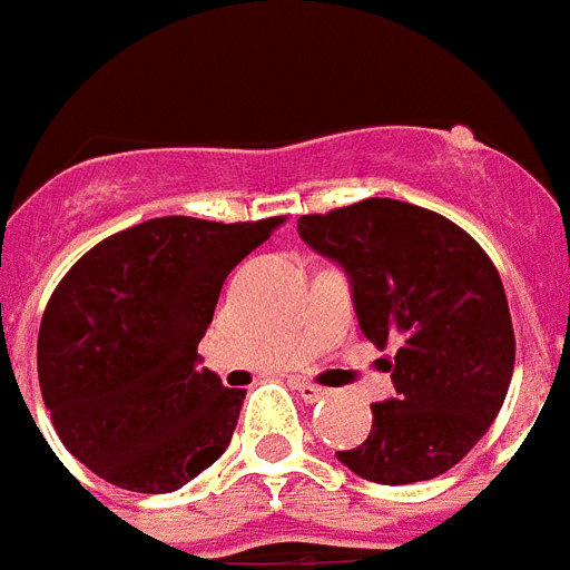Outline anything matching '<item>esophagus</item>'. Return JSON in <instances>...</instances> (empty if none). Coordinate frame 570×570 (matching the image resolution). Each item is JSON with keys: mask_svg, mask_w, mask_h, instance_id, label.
<instances>
[{"mask_svg": "<svg viewBox=\"0 0 570 570\" xmlns=\"http://www.w3.org/2000/svg\"><path fill=\"white\" fill-rule=\"evenodd\" d=\"M291 385H294V391H297L299 397L306 400V403H314V400L326 397V389H321V385H314V382H306V380H291Z\"/></svg>", "mask_w": 570, "mask_h": 570, "instance_id": "esophagus-1", "label": "esophagus"}]
</instances>
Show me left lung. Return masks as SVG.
<instances>
[{
	"label": "left lung",
	"instance_id": "left-lung-1",
	"mask_svg": "<svg viewBox=\"0 0 570 570\" xmlns=\"http://www.w3.org/2000/svg\"><path fill=\"white\" fill-rule=\"evenodd\" d=\"M299 238L344 267L358 326L397 347V397L373 403L367 439L338 459L382 485L432 480L462 462L507 400L515 332L498 267L456 223L371 197L303 214Z\"/></svg>",
	"mask_w": 570,
	"mask_h": 570
}]
</instances>
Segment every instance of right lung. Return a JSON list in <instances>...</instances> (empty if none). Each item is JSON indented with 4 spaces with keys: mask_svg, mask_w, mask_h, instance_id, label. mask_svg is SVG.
<instances>
[{
    "mask_svg": "<svg viewBox=\"0 0 570 570\" xmlns=\"http://www.w3.org/2000/svg\"><path fill=\"white\" fill-rule=\"evenodd\" d=\"M285 217H156L85 253L40 321L38 376L63 448L120 489L167 494L223 456L247 391L199 367L232 267Z\"/></svg>",
    "mask_w": 570,
    "mask_h": 570,
    "instance_id": "add662e5",
    "label": "right lung"
}]
</instances>
